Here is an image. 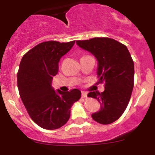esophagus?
<instances>
[{"instance_id": "obj_1", "label": "esophagus", "mask_w": 155, "mask_h": 155, "mask_svg": "<svg viewBox=\"0 0 155 155\" xmlns=\"http://www.w3.org/2000/svg\"><path fill=\"white\" fill-rule=\"evenodd\" d=\"M87 93L84 92V91H82V92H81V97H82V98H87Z\"/></svg>"}]
</instances>
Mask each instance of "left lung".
<instances>
[{"label": "left lung", "instance_id": "left-lung-1", "mask_svg": "<svg viewBox=\"0 0 155 155\" xmlns=\"http://www.w3.org/2000/svg\"><path fill=\"white\" fill-rule=\"evenodd\" d=\"M76 43L97 59L98 83L105 82L103 92L87 94L101 104L100 110L91 117L98 124H112L124 113L134 88V64L130 53L125 45L110 38H93Z\"/></svg>", "mask_w": 155, "mask_h": 155}]
</instances>
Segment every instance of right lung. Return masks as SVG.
<instances>
[{
    "instance_id": "1",
    "label": "right lung",
    "mask_w": 155,
    "mask_h": 155,
    "mask_svg": "<svg viewBox=\"0 0 155 155\" xmlns=\"http://www.w3.org/2000/svg\"><path fill=\"white\" fill-rule=\"evenodd\" d=\"M74 42H41L23 56L19 65L17 84L21 101L31 120L46 130H56L67 124L71 106L81 95L77 88L64 92L52 87L59 61Z\"/></svg>"
}]
</instances>
